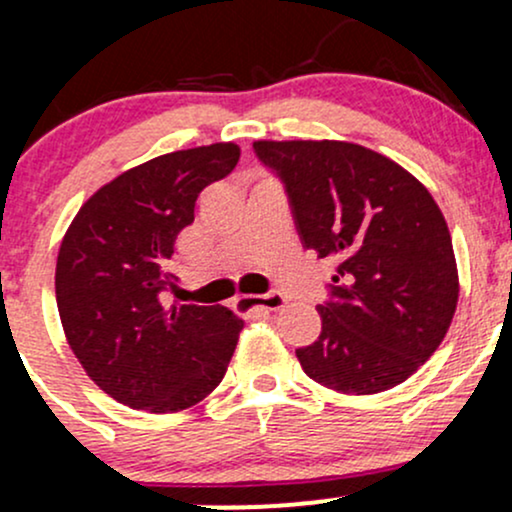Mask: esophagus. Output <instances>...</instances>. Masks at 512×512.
<instances>
[{
  "mask_svg": "<svg viewBox=\"0 0 512 512\" xmlns=\"http://www.w3.org/2000/svg\"><path fill=\"white\" fill-rule=\"evenodd\" d=\"M236 303L245 310H250V308L281 310L286 305V296L279 291H272V293H262V296H238Z\"/></svg>",
  "mask_w": 512,
  "mask_h": 512,
  "instance_id": "esophagus-1",
  "label": "esophagus"
}]
</instances>
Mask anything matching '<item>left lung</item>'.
I'll return each instance as SVG.
<instances>
[{
    "instance_id": "obj_1",
    "label": "left lung",
    "mask_w": 512,
    "mask_h": 512,
    "mask_svg": "<svg viewBox=\"0 0 512 512\" xmlns=\"http://www.w3.org/2000/svg\"><path fill=\"white\" fill-rule=\"evenodd\" d=\"M284 182L298 236L337 262L322 332L296 349L315 383L375 395L414 375L443 342L460 296L436 199L409 170L351 142H255Z\"/></svg>"
}]
</instances>
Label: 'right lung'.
<instances>
[{
  "instance_id": "1",
  "label": "right lung",
  "mask_w": 512,
  "mask_h": 512,
  "mask_svg": "<svg viewBox=\"0 0 512 512\" xmlns=\"http://www.w3.org/2000/svg\"><path fill=\"white\" fill-rule=\"evenodd\" d=\"M240 158L221 142L129 168L91 195L57 255V310L74 356L105 395L173 414L226 375L243 320L223 305H161L175 276V238L195 221L199 192Z\"/></svg>"
}]
</instances>
